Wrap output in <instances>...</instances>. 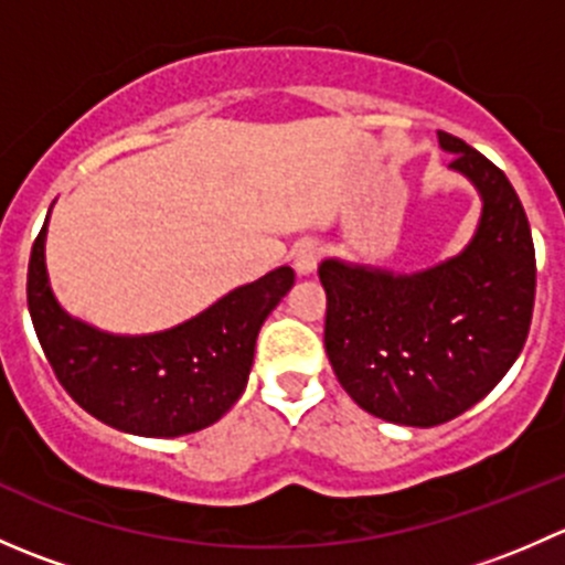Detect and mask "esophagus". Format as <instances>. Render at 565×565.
I'll use <instances>...</instances> for the list:
<instances>
[{"instance_id": "esophagus-1", "label": "esophagus", "mask_w": 565, "mask_h": 565, "mask_svg": "<svg viewBox=\"0 0 565 565\" xmlns=\"http://www.w3.org/2000/svg\"><path fill=\"white\" fill-rule=\"evenodd\" d=\"M292 256H295V270H298L300 276H306V273H311L317 267L319 256H322V246H319V241H315V237H303V241L295 246Z\"/></svg>"}]
</instances>
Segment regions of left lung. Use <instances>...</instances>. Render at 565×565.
<instances>
[{
	"label": "left lung",
	"mask_w": 565,
	"mask_h": 565,
	"mask_svg": "<svg viewBox=\"0 0 565 565\" xmlns=\"http://www.w3.org/2000/svg\"><path fill=\"white\" fill-rule=\"evenodd\" d=\"M451 169L483 199L481 226L454 259L415 273L324 259V352L358 407L404 426L457 418L503 380L533 319L535 248L503 169L440 130Z\"/></svg>",
	"instance_id": "1"
}]
</instances>
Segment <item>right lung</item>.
I'll list each match as a JSON object with an SVG mask.
<instances>
[{"label":"right lung","instance_id":"obj_1","mask_svg":"<svg viewBox=\"0 0 565 565\" xmlns=\"http://www.w3.org/2000/svg\"><path fill=\"white\" fill-rule=\"evenodd\" d=\"M43 243L45 224L32 243L26 306L56 380L89 415L141 437L199 431L241 398L256 333L295 281L284 265L172 330L111 335L60 309L45 278Z\"/></svg>","mask_w":565,"mask_h":565}]
</instances>
